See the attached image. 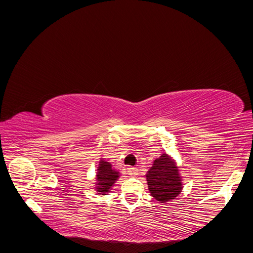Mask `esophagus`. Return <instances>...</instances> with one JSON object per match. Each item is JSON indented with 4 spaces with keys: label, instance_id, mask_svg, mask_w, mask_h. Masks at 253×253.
Instances as JSON below:
<instances>
[{
    "label": "esophagus",
    "instance_id": "esophagus-1",
    "mask_svg": "<svg viewBox=\"0 0 253 253\" xmlns=\"http://www.w3.org/2000/svg\"><path fill=\"white\" fill-rule=\"evenodd\" d=\"M127 174L129 176H133V177H135V176L138 175V169H137V168H128Z\"/></svg>",
    "mask_w": 253,
    "mask_h": 253
}]
</instances>
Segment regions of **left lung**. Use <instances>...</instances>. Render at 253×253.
<instances>
[{"instance_id": "8db88e82", "label": "left lung", "mask_w": 253, "mask_h": 253, "mask_svg": "<svg viewBox=\"0 0 253 253\" xmlns=\"http://www.w3.org/2000/svg\"><path fill=\"white\" fill-rule=\"evenodd\" d=\"M145 176L151 195L159 203L170 202L181 192L182 183L178 168L174 159L166 153L154 160Z\"/></svg>"}]
</instances>
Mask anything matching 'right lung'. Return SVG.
Returning <instances> with one entry per match:
<instances>
[{"instance_id":"right-lung-1","label":"right lung","mask_w":253,"mask_h":253,"mask_svg":"<svg viewBox=\"0 0 253 253\" xmlns=\"http://www.w3.org/2000/svg\"><path fill=\"white\" fill-rule=\"evenodd\" d=\"M97 171V181L95 183L96 190L97 192H99L98 194L105 195L106 193L111 192V189L114 186L115 181L119 178L120 173L117 170L113 169L111 163H108L104 159H100Z\"/></svg>"}]
</instances>
